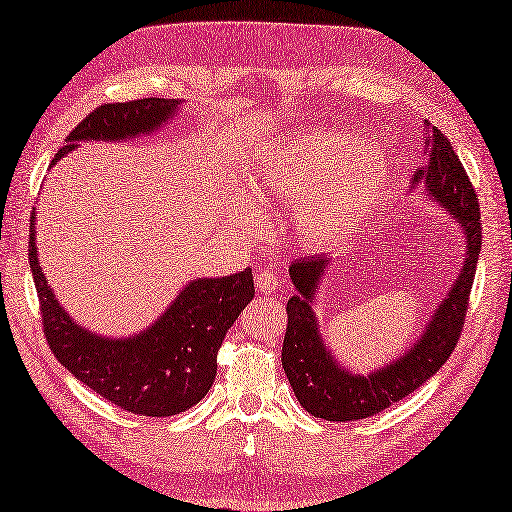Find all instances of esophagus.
I'll return each instance as SVG.
<instances>
[{"instance_id": "esophagus-1", "label": "esophagus", "mask_w": 512, "mask_h": 512, "mask_svg": "<svg viewBox=\"0 0 512 512\" xmlns=\"http://www.w3.org/2000/svg\"><path fill=\"white\" fill-rule=\"evenodd\" d=\"M255 284H257L259 292H266V295H270V292H275L279 288V275L273 273V270H259V273L255 275Z\"/></svg>"}]
</instances>
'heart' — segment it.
I'll return each mask as SVG.
<instances>
[{"instance_id": "1", "label": "heart", "mask_w": 512, "mask_h": 512, "mask_svg": "<svg viewBox=\"0 0 512 512\" xmlns=\"http://www.w3.org/2000/svg\"><path fill=\"white\" fill-rule=\"evenodd\" d=\"M391 182L385 149L350 132L317 129L268 149L248 176L250 193L262 204L292 202V233L308 248H328L350 235ZM233 220L257 224V211L233 195Z\"/></svg>"}]
</instances>
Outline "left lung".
Returning a JSON list of instances; mask_svg holds the SVG:
<instances>
[{
    "label": "left lung",
    "mask_w": 512,
    "mask_h": 512,
    "mask_svg": "<svg viewBox=\"0 0 512 512\" xmlns=\"http://www.w3.org/2000/svg\"><path fill=\"white\" fill-rule=\"evenodd\" d=\"M427 132V165L416 171L413 187L424 182L429 198L447 209L460 224L466 237V262L411 350L367 376L350 374L334 361L321 339L317 314L312 312V297L325 268L330 266V257L312 255L292 262L290 279L297 295L288 299L286 306L288 325L281 347V365L301 407L314 418L350 422L387 409L427 383L447 363L462 334L482 248L480 202L447 136L429 123Z\"/></svg>",
    "instance_id": "obj_1"
}]
</instances>
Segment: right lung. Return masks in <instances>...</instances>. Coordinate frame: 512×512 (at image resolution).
<instances>
[{
  "instance_id": "obj_1",
  "label": "right lung",
  "mask_w": 512,
  "mask_h": 512,
  "mask_svg": "<svg viewBox=\"0 0 512 512\" xmlns=\"http://www.w3.org/2000/svg\"><path fill=\"white\" fill-rule=\"evenodd\" d=\"M178 105L176 99H138L96 107L72 129L52 165L81 140L112 143L154 132L176 114ZM28 259L52 354L76 380L138 416H176L206 396L217 374V350L255 295L250 268L231 277L195 279L151 328L129 339H105L76 325L54 299L37 259L35 213Z\"/></svg>"
}]
</instances>
